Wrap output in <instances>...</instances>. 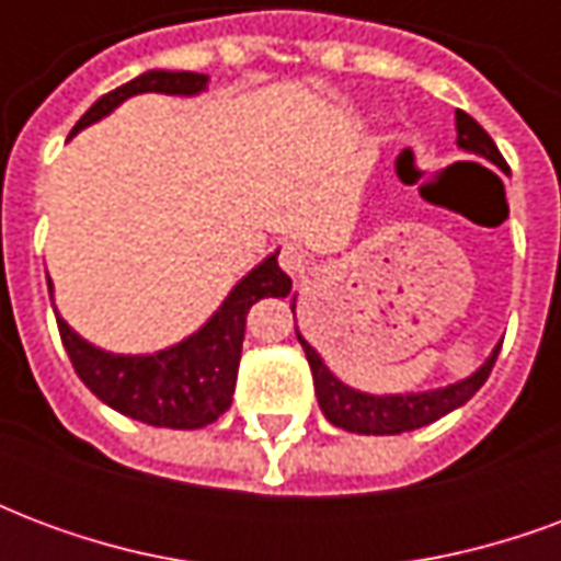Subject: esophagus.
Listing matches in <instances>:
<instances>
[{"label": "esophagus", "instance_id": "1", "mask_svg": "<svg viewBox=\"0 0 561 561\" xmlns=\"http://www.w3.org/2000/svg\"><path fill=\"white\" fill-rule=\"evenodd\" d=\"M279 264H282V270L288 273V276H294V279H297V276H304L306 267H309V252H306L300 243H288L285 249H282Z\"/></svg>", "mask_w": 561, "mask_h": 561}]
</instances>
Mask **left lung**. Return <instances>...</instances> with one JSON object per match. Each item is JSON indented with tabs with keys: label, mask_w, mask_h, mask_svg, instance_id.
Masks as SVG:
<instances>
[{
	"label": "left lung",
	"mask_w": 561,
	"mask_h": 561,
	"mask_svg": "<svg viewBox=\"0 0 561 561\" xmlns=\"http://www.w3.org/2000/svg\"><path fill=\"white\" fill-rule=\"evenodd\" d=\"M457 147L493 161L495 168L507 171L505 159H502V152L493 144V138L462 111H457ZM297 340L304 345L306 360H309V369H312V378H316V397L324 417L333 426H342L348 433L360 435L409 433V430L426 426V423L445 417L447 412H454L459 405H466L481 390L483 381L490 378V369H493L499 348H502V345H495L493 354L469 378H459V381L447 385V388L421 390V393H364V390L348 388L342 378L333 376L328 364L321 360V354L304 340L300 330H297Z\"/></svg>",
	"instance_id": "obj_1"
}]
</instances>
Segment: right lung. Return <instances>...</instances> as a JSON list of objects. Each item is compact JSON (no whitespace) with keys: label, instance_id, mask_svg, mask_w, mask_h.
Returning <instances> with one entry per match:
<instances>
[{"label":"right lung","instance_id":"add662e5","mask_svg":"<svg viewBox=\"0 0 561 561\" xmlns=\"http://www.w3.org/2000/svg\"><path fill=\"white\" fill-rule=\"evenodd\" d=\"M209 78L197 71H164L152 68L140 78L128 80L114 92L102 95L68 138H75L92 123L114 114L119 104L140 95V92H164V95H201ZM279 249L267 255L257 267L237 282L231 294L201 328L176 342L171 348L152 354H114L87 342L80 333L68 328L66 318L56 312L59 336L68 357L75 364L80 381L119 414L149 426H171V430H201L219 421L231 409L237 366L243 352L245 316L261 297L291 291L288 273L279 267ZM50 291L54 282L47 279Z\"/></svg>","mask_w":561,"mask_h":561}]
</instances>
